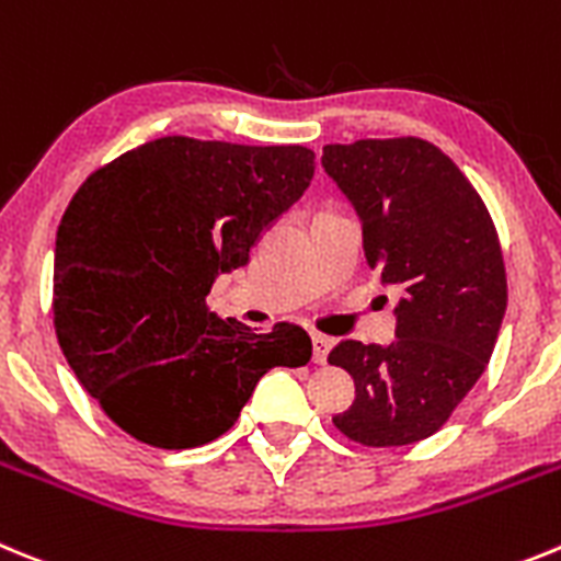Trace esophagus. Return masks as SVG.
<instances>
[{"label": "esophagus", "mask_w": 561, "mask_h": 561, "mask_svg": "<svg viewBox=\"0 0 561 561\" xmlns=\"http://www.w3.org/2000/svg\"><path fill=\"white\" fill-rule=\"evenodd\" d=\"M335 346V341H332L330 335H321V332H316L312 335V360L321 366V363H327V355H330V350Z\"/></svg>", "instance_id": "obj_1"}]
</instances>
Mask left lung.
<instances>
[{
	"mask_svg": "<svg viewBox=\"0 0 561 561\" xmlns=\"http://www.w3.org/2000/svg\"><path fill=\"white\" fill-rule=\"evenodd\" d=\"M321 164L360 215L368 268L405 290L391 346L341 341L327 357L357 391L332 422L363 447L422 442L492 357L508 301L497 229L456 161L416 136L327 145Z\"/></svg>",
	"mask_w": 561,
	"mask_h": 561,
	"instance_id": "8db88e82",
	"label": "left lung"
}]
</instances>
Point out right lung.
I'll return each instance as SVG.
<instances>
[{
    "instance_id": "right-lung-1",
    "label": "right lung",
    "mask_w": 561,
    "mask_h": 561,
    "mask_svg": "<svg viewBox=\"0 0 561 561\" xmlns=\"http://www.w3.org/2000/svg\"><path fill=\"white\" fill-rule=\"evenodd\" d=\"M312 159L301 145L161 136L72 195L55 240V335L80 386L136 442H215L265 371L312 357L299 324L254 335L206 307L215 276L245 265L256 237L305 195Z\"/></svg>"
}]
</instances>
